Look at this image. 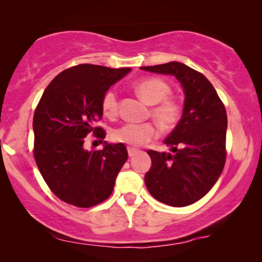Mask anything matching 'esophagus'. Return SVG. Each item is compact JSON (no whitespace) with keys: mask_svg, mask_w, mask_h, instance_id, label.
<instances>
[{"mask_svg":"<svg viewBox=\"0 0 262 262\" xmlns=\"http://www.w3.org/2000/svg\"><path fill=\"white\" fill-rule=\"evenodd\" d=\"M137 152H139V150H137V149H134V148H130V146H129L128 148V155L130 156H134L135 154H137Z\"/></svg>","mask_w":262,"mask_h":262,"instance_id":"esophagus-1","label":"esophagus"}]
</instances>
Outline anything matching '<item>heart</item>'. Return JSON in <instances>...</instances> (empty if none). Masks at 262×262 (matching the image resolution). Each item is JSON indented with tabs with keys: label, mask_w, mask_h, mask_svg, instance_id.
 <instances>
[{
	"label": "heart",
	"mask_w": 262,
	"mask_h": 262,
	"mask_svg": "<svg viewBox=\"0 0 262 262\" xmlns=\"http://www.w3.org/2000/svg\"><path fill=\"white\" fill-rule=\"evenodd\" d=\"M138 95L146 103L152 104L150 113L164 130H171L182 118L183 106L176 98L170 97L171 87L166 81L158 77H149L134 83ZM102 111L104 116L114 118L118 114V98L114 90H108L102 97ZM158 127L151 122L125 123L113 129L112 138L118 143L132 146H140L158 137Z\"/></svg>",
	"instance_id": "b5f03b06"
}]
</instances>
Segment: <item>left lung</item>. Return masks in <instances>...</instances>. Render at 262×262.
Returning a JSON list of instances; mask_svg holds the SVG:
<instances>
[{"label": "left lung", "mask_w": 262, "mask_h": 262, "mask_svg": "<svg viewBox=\"0 0 262 262\" xmlns=\"http://www.w3.org/2000/svg\"><path fill=\"white\" fill-rule=\"evenodd\" d=\"M140 69L173 75L185 91L181 121L165 139L172 154L148 150L151 167L145 173L146 188L162 203L189 206L208 193L224 169L225 107L207 77L182 62Z\"/></svg>", "instance_id": "obj_1"}]
</instances>
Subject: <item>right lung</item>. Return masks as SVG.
<instances>
[{
	"label": "right lung",
	"instance_id": "obj_1",
	"mask_svg": "<svg viewBox=\"0 0 262 262\" xmlns=\"http://www.w3.org/2000/svg\"><path fill=\"white\" fill-rule=\"evenodd\" d=\"M130 69L80 64L60 73L47 89L33 117L35 162L56 197L89 208L106 201L128 159L123 143L86 150L85 138L102 140L106 132L95 123L102 118V97Z\"/></svg>",
	"mask_w": 262,
	"mask_h": 262
}]
</instances>
